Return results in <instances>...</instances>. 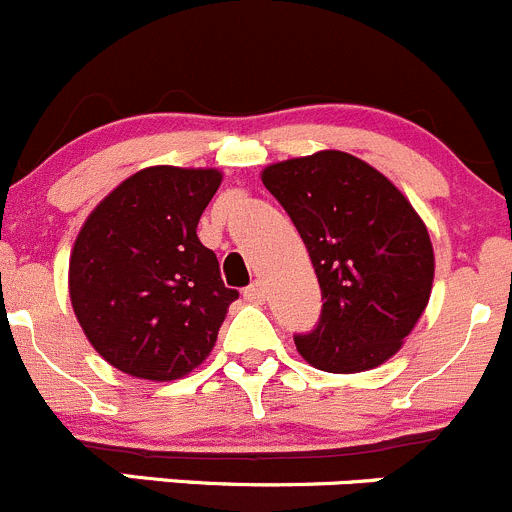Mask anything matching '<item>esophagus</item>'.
Returning <instances> with one entry per match:
<instances>
[{
	"instance_id": "esophagus-1",
	"label": "esophagus",
	"mask_w": 512,
	"mask_h": 512,
	"mask_svg": "<svg viewBox=\"0 0 512 512\" xmlns=\"http://www.w3.org/2000/svg\"><path fill=\"white\" fill-rule=\"evenodd\" d=\"M244 298L249 303H263V298H266V291H263V283L261 281L251 283V286L244 291Z\"/></svg>"
}]
</instances>
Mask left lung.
Segmentation results:
<instances>
[{
	"label": "left lung",
	"instance_id": "8db88e82",
	"mask_svg": "<svg viewBox=\"0 0 512 512\" xmlns=\"http://www.w3.org/2000/svg\"><path fill=\"white\" fill-rule=\"evenodd\" d=\"M261 181L291 216L321 283V318L296 336L298 353L328 373L371 371L396 356L426 311L435 273L411 201L336 149L266 166Z\"/></svg>",
	"mask_w": 512,
	"mask_h": 512
}]
</instances>
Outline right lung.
<instances>
[{
    "label": "right lung",
    "mask_w": 512,
    "mask_h": 512,
    "mask_svg": "<svg viewBox=\"0 0 512 512\" xmlns=\"http://www.w3.org/2000/svg\"><path fill=\"white\" fill-rule=\"evenodd\" d=\"M219 169L149 166L84 221L69 258V298L94 351L121 373L176 381L214 348L239 291L196 236Z\"/></svg>",
    "instance_id": "right-lung-1"
}]
</instances>
